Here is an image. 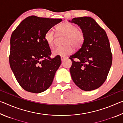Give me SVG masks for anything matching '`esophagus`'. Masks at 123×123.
<instances>
[{"label": "esophagus", "mask_w": 123, "mask_h": 123, "mask_svg": "<svg viewBox=\"0 0 123 123\" xmlns=\"http://www.w3.org/2000/svg\"><path fill=\"white\" fill-rule=\"evenodd\" d=\"M66 59V57H64V56H61V61H64V60H65Z\"/></svg>", "instance_id": "esophagus-1"}]
</instances>
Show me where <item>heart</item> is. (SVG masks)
Listing matches in <instances>:
<instances>
[{"label":"heart","instance_id":"heart-1","mask_svg":"<svg viewBox=\"0 0 123 123\" xmlns=\"http://www.w3.org/2000/svg\"><path fill=\"white\" fill-rule=\"evenodd\" d=\"M57 30L60 34L66 35L64 43L66 45L57 47L53 51L55 56H67L74 52V48H80L85 41L84 33L81 30L79 29L76 25L70 23L64 22L58 26ZM45 40L48 45L53 48L55 44V34L52 29L48 30L44 36Z\"/></svg>","mask_w":123,"mask_h":123}]
</instances>
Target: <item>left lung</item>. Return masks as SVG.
<instances>
[{"label": "left lung", "instance_id": "8db88e82", "mask_svg": "<svg viewBox=\"0 0 123 123\" xmlns=\"http://www.w3.org/2000/svg\"><path fill=\"white\" fill-rule=\"evenodd\" d=\"M70 22L80 26L85 41L80 49L69 59L72 80L82 90L98 88L106 80L112 62V55L106 33L90 17L74 18ZM74 58L79 59L75 62Z\"/></svg>", "mask_w": 123, "mask_h": 123}]
</instances>
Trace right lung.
<instances>
[{"instance_id":"right-lung-1","label":"right lung","mask_w":123,"mask_h":123,"mask_svg":"<svg viewBox=\"0 0 123 123\" xmlns=\"http://www.w3.org/2000/svg\"><path fill=\"white\" fill-rule=\"evenodd\" d=\"M62 19L29 16L11 35L9 62L20 86L29 92L39 93L49 88L61 65L60 56L51 59L45 40L48 30Z\"/></svg>"}]
</instances>
